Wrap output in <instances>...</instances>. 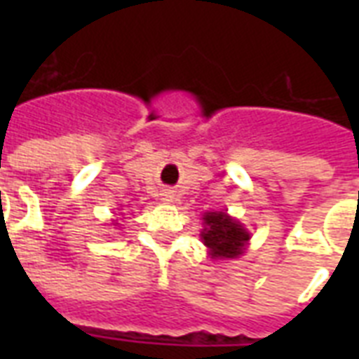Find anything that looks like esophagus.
<instances>
[{
    "label": "esophagus",
    "mask_w": 359,
    "mask_h": 359,
    "mask_svg": "<svg viewBox=\"0 0 359 359\" xmlns=\"http://www.w3.org/2000/svg\"><path fill=\"white\" fill-rule=\"evenodd\" d=\"M162 196H163V201H173L175 199V194L171 190H165Z\"/></svg>",
    "instance_id": "esophagus-1"
}]
</instances>
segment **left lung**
I'll return each mask as SVG.
<instances>
[{
	"mask_svg": "<svg viewBox=\"0 0 359 359\" xmlns=\"http://www.w3.org/2000/svg\"><path fill=\"white\" fill-rule=\"evenodd\" d=\"M203 219L207 227L203 229L201 236L214 259H235L242 255L244 244L250 240L242 225L225 212H208Z\"/></svg>",
	"mask_w": 359,
	"mask_h": 359,
	"instance_id": "left-lung-1",
	"label": "left lung"
}]
</instances>
